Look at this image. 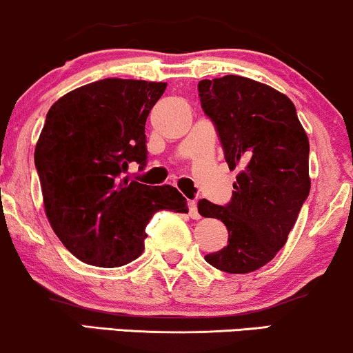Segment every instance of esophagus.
Masks as SVG:
<instances>
[{
    "label": "esophagus",
    "instance_id": "1",
    "mask_svg": "<svg viewBox=\"0 0 353 353\" xmlns=\"http://www.w3.org/2000/svg\"><path fill=\"white\" fill-rule=\"evenodd\" d=\"M188 211H190V216L193 219H200V213H198V206L194 201H188Z\"/></svg>",
    "mask_w": 353,
    "mask_h": 353
}]
</instances>
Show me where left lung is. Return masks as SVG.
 I'll list each match as a JSON object with an SVG mask.
<instances>
[{"label": "left lung", "mask_w": 353, "mask_h": 353, "mask_svg": "<svg viewBox=\"0 0 353 353\" xmlns=\"http://www.w3.org/2000/svg\"><path fill=\"white\" fill-rule=\"evenodd\" d=\"M201 109L216 127L230 170L231 201H198V213L228 228V244L206 263L230 274L268 264L288 241L310 192L309 139L288 95L241 76L198 84Z\"/></svg>", "instance_id": "1"}]
</instances>
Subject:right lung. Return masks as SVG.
Instances as JSON below:
<instances>
[{
	"label": "right lung",
	"mask_w": 353,
	"mask_h": 353,
	"mask_svg": "<svg viewBox=\"0 0 353 353\" xmlns=\"http://www.w3.org/2000/svg\"><path fill=\"white\" fill-rule=\"evenodd\" d=\"M165 89V82L102 79L62 95L46 115L34 150L46 216L82 263H132L157 211L188 213L173 186L122 178L132 161L147 165L145 122Z\"/></svg>",
	"instance_id": "add662e5"
}]
</instances>
